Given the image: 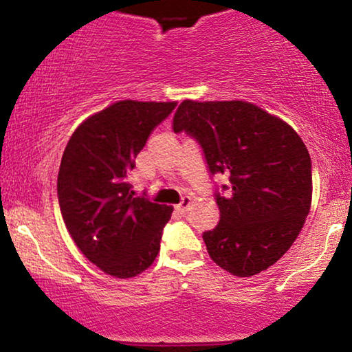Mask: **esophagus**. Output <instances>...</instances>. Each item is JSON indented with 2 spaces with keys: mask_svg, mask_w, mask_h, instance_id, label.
Returning <instances> with one entry per match:
<instances>
[{
  "mask_svg": "<svg viewBox=\"0 0 352 352\" xmlns=\"http://www.w3.org/2000/svg\"><path fill=\"white\" fill-rule=\"evenodd\" d=\"M190 205H192V197H184V199H182V201L179 205H177L175 208H177V212H179V213H187Z\"/></svg>",
  "mask_w": 352,
  "mask_h": 352,
  "instance_id": "1",
  "label": "esophagus"
}]
</instances>
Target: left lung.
I'll return each mask as SVG.
<instances>
[{
  "label": "left lung",
  "mask_w": 352,
  "mask_h": 352,
  "mask_svg": "<svg viewBox=\"0 0 352 352\" xmlns=\"http://www.w3.org/2000/svg\"><path fill=\"white\" fill-rule=\"evenodd\" d=\"M173 132L192 135L210 173L230 179V187H221L227 193H215L220 221L204 233L210 258L240 278L276 263L311 208V159L301 137L245 100H184Z\"/></svg>",
  "instance_id": "8db88e82"
}]
</instances>
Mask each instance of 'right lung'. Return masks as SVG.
<instances>
[{
  "label": "right lung",
  "mask_w": 352,
  "mask_h": 352,
  "mask_svg": "<svg viewBox=\"0 0 352 352\" xmlns=\"http://www.w3.org/2000/svg\"><path fill=\"white\" fill-rule=\"evenodd\" d=\"M177 102L119 100L84 120L64 148L58 199L67 232L111 276H137L153 263L173 212L134 197L129 173L148 135Z\"/></svg>",
  "instance_id": "1"
}]
</instances>
